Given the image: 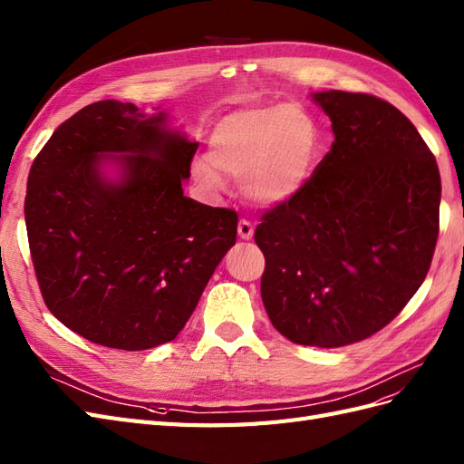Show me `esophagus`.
<instances>
[{
	"instance_id": "1",
	"label": "esophagus",
	"mask_w": 464,
	"mask_h": 464,
	"mask_svg": "<svg viewBox=\"0 0 464 464\" xmlns=\"http://www.w3.org/2000/svg\"><path fill=\"white\" fill-rule=\"evenodd\" d=\"M237 236L242 237V240H252L254 237V224L242 218L240 222H237Z\"/></svg>"
}]
</instances>
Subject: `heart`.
Wrapping results in <instances>:
<instances>
[{"instance_id":"b5f03b06","label":"heart","mask_w":464,"mask_h":464,"mask_svg":"<svg viewBox=\"0 0 464 464\" xmlns=\"http://www.w3.org/2000/svg\"><path fill=\"white\" fill-rule=\"evenodd\" d=\"M318 148L314 119L295 103L236 111L210 134L212 165L244 179L246 193L263 205L289 201L303 189L314 169ZM214 169L201 161L195 173L207 185L218 187L220 175Z\"/></svg>"}]
</instances>
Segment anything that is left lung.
<instances>
[{
    "label": "left lung",
    "mask_w": 464,
    "mask_h": 464,
    "mask_svg": "<svg viewBox=\"0 0 464 464\" xmlns=\"http://www.w3.org/2000/svg\"><path fill=\"white\" fill-rule=\"evenodd\" d=\"M312 99L334 142L303 189L263 212L261 298L291 342L343 347L382 330L420 289L440 236L441 178L414 124L384 99Z\"/></svg>",
    "instance_id": "left-lung-1"
}]
</instances>
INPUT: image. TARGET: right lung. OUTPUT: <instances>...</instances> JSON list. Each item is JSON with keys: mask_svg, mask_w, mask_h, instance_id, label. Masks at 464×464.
I'll return each mask as SVG.
<instances>
[{"mask_svg": "<svg viewBox=\"0 0 464 464\" xmlns=\"http://www.w3.org/2000/svg\"><path fill=\"white\" fill-rule=\"evenodd\" d=\"M197 142L132 103L107 99L64 121L34 158L29 249L44 304L93 343L142 352L183 330L224 254L237 215L183 195ZM103 153H121L107 182Z\"/></svg>", "mask_w": 464, "mask_h": 464, "instance_id": "1", "label": "right lung"}]
</instances>
